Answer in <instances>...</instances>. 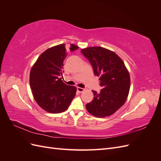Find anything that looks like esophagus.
Masks as SVG:
<instances>
[{
    "label": "esophagus",
    "instance_id": "34e87169",
    "mask_svg": "<svg viewBox=\"0 0 161 161\" xmlns=\"http://www.w3.org/2000/svg\"><path fill=\"white\" fill-rule=\"evenodd\" d=\"M85 91V89L83 88H81V87H77V91L80 92V93H81V92H84Z\"/></svg>",
    "mask_w": 161,
    "mask_h": 161
}]
</instances>
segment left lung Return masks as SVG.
<instances>
[{
  "label": "left lung",
  "mask_w": 161,
  "mask_h": 161,
  "mask_svg": "<svg viewBox=\"0 0 161 161\" xmlns=\"http://www.w3.org/2000/svg\"><path fill=\"white\" fill-rule=\"evenodd\" d=\"M81 53L91 64L103 87L99 93L92 91L94 98L86 105V110L97 118L114 114L122 106L130 91V77L123 60L114 52L102 47H89Z\"/></svg>",
  "instance_id": "left-lung-1"
}]
</instances>
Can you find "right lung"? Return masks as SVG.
Segmentation results:
<instances>
[{
    "instance_id": "obj_1",
    "label": "right lung",
    "mask_w": 161,
    "mask_h": 161,
    "mask_svg": "<svg viewBox=\"0 0 161 161\" xmlns=\"http://www.w3.org/2000/svg\"><path fill=\"white\" fill-rule=\"evenodd\" d=\"M79 47L64 43L48 48L39 56L31 68L30 84L37 103L51 114L66 111L75 97L76 88L62 81L64 61L69 52Z\"/></svg>"
}]
</instances>
